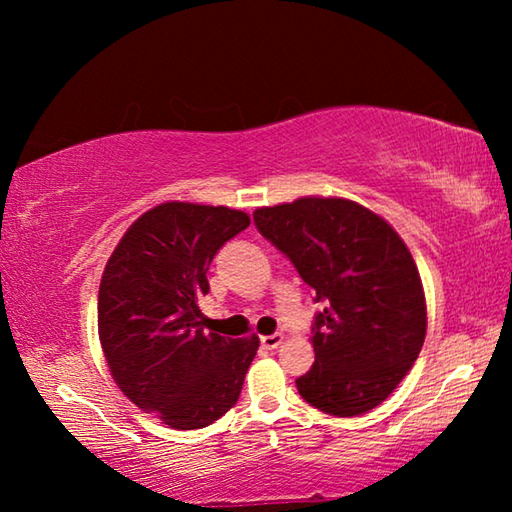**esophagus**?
<instances>
[{"label": "esophagus", "mask_w": 512, "mask_h": 512, "mask_svg": "<svg viewBox=\"0 0 512 512\" xmlns=\"http://www.w3.org/2000/svg\"><path fill=\"white\" fill-rule=\"evenodd\" d=\"M282 339H284L282 334H268V336H262V345L266 350H275L277 345L282 343Z\"/></svg>", "instance_id": "1"}]
</instances>
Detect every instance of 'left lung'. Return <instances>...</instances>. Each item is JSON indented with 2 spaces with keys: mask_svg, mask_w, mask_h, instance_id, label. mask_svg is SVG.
I'll return each mask as SVG.
<instances>
[{
  "mask_svg": "<svg viewBox=\"0 0 512 512\" xmlns=\"http://www.w3.org/2000/svg\"><path fill=\"white\" fill-rule=\"evenodd\" d=\"M257 230L316 291V361L296 379L302 400L352 418L391 395L427 334L422 280L400 235L345 198L307 196L259 207Z\"/></svg>",
  "mask_w": 512,
  "mask_h": 512,
  "instance_id": "obj_1",
  "label": "left lung"
}]
</instances>
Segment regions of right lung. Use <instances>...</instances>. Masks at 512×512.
<instances>
[{"instance_id": "add662e5", "label": "right lung", "mask_w": 512, "mask_h": 512, "mask_svg": "<svg viewBox=\"0 0 512 512\" xmlns=\"http://www.w3.org/2000/svg\"><path fill=\"white\" fill-rule=\"evenodd\" d=\"M246 212L162 203L144 212L110 255L99 287V339L128 400L173 429H203L237 404L259 339L205 332L198 300Z\"/></svg>"}]
</instances>
